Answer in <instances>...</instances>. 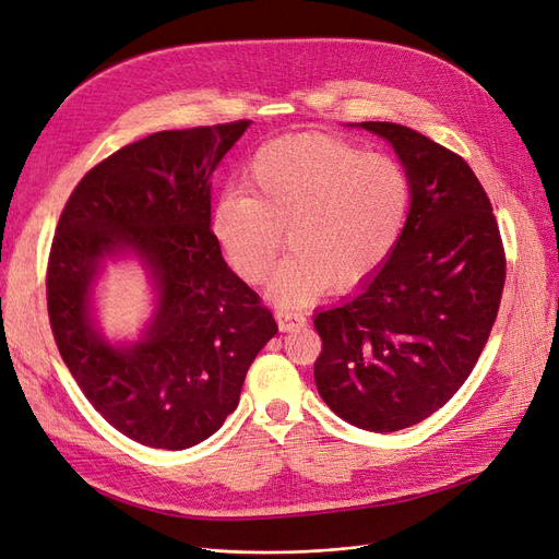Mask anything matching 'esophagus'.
<instances>
[{
  "instance_id": "esophagus-1",
  "label": "esophagus",
  "mask_w": 559,
  "mask_h": 559,
  "mask_svg": "<svg viewBox=\"0 0 559 559\" xmlns=\"http://www.w3.org/2000/svg\"><path fill=\"white\" fill-rule=\"evenodd\" d=\"M275 319H277V325H280L282 333L296 331V329H300V325H305V321H307L300 312H288V310H277Z\"/></svg>"
}]
</instances>
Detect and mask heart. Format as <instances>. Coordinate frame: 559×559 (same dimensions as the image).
Here are the masks:
<instances>
[{"mask_svg":"<svg viewBox=\"0 0 559 559\" xmlns=\"http://www.w3.org/2000/svg\"><path fill=\"white\" fill-rule=\"evenodd\" d=\"M245 191H224L213 234L230 267L263 282L280 247L292 242L271 280V298L298 307L331 284L352 288L391 259L409 217L412 185L383 155L325 133H296L263 145Z\"/></svg>","mask_w":559,"mask_h":559,"instance_id":"b5f03b06","label":"heart"}]
</instances>
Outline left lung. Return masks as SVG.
I'll return each mask as SVG.
<instances>
[{
	"label": "left lung",
	"mask_w": 559,
	"mask_h": 559,
	"mask_svg": "<svg viewBox=\"0 0 559 559\" xmlns=\"http://www.w3.org/2000/svg\"><path fill=\"white\" fill-rule=\"evenodd\" d=\"M389 141L412 185L391 259L314 329L319 395L356 428L395 432L435 414L484 352L507 280L490 199L467 162L393 122H358Z\"/></svg>",
	"instance_id": "obj_1"
}]
</instances>
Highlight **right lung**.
Listing matches in <instances>:
<instances>
[{
	"instance_id": "obj_1",
	"label": "right lung",
	"mask_w": 559,
	"mask_h": 559,
	"mask_svg": "<svg viewBox=\"0 0 559 559\" xmlns=\"http://www.w3.org/2000/svg\"><path fill=\"white\" fill-rule=\"evenodd\" d=\"M247 127L157 131L124 145L75 185L55 230L46 296L57 349L92 407L152 449L182 451L217 432L277 333L210 228V176ZM120 253L142 259L158 305L142 340L118 347L93 325L91 288Z\"/></svg>"
}]
</instances>
